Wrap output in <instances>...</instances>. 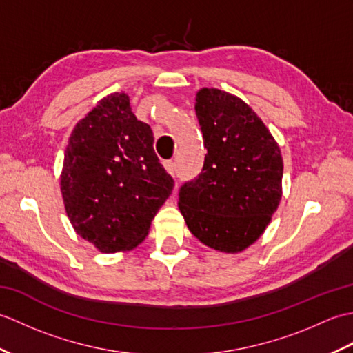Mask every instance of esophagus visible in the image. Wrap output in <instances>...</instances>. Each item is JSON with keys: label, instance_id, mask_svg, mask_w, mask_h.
Instances as JSON below:
<instances>
[{"label": "esophagus", "instance_id": "esophagus-1", "mask_svg": "<svg viewBox=\"0 0 353 353\" xmlns=\"http://www.w3.org/2000/svg\"><path fill=\"white\" fill-rule=\"evenodd\" d=\"M165 170H167V172H168L170 176H172V177L176 176V165H174V162H172V161L165 162Z\"/></svg>", "mask_w": 353, "mask_h": 353}]
</instances>
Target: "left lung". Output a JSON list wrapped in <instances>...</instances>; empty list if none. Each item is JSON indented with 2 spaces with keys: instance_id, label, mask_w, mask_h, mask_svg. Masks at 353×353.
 <instances>
[{
  "instance_id": "obj_1",
  "label": "left lung",
  "mask_w": 353,
  "mask_h": 353,
  "mask_svg": "<svg viewBox=\"0 0 353 353\" xmlns=\"http://www.w3.org/2000/svg\"><path fill=\"white\" fill-rule=\"evenodd\" d=\"M206 156L179 192L191 234L221 253H239L264 234L282 199L279 144L249 104L216 88L196 94Z\"/></svg>"
}]
</instances>
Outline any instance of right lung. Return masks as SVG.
Masks as SVG:
<instances>
[{"mask_svg": "<svg viewBox=\"0 0 353 353\" xmlns=\"http://www.w3.org/2000/svg\"><path fill=\"white\" fill-rule=\"evenodd\" d=\"M153 142L125 92L104 97L74 127L61 172L63 206L76 234L101 253L138 247L171 194Z\"/></svg>", "mask_w": 353, "mask_h": 353, "instance_id": "1", "label": "right lung"}]
</instances>
